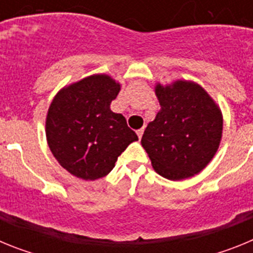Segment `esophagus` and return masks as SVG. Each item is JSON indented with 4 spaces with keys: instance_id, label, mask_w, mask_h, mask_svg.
<instances>
[{
    "instance_id": "34e87169",
    "label": "esophagus",
    "mask_w": 253,
    "mask_h": 253,
    "mask_svg": "<svg viewBox=\"0 0 253 253\" xmlns=\"http://www.w3.org/2000/svg\"><path fill=\"white\" fill-rule=\"evenodd\" d=\"M143 133H144V128H142V129H138L137 130V135H138V138H142V135H143Z\"/></svg>"
}]
</instances>
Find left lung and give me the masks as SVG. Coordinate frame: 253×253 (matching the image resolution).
I'll return each mask as SVG.
<instances>
[{
    "label": "left lung",
    "mask_w": 253,
    "mask_h": 253,
    "mask_svg": "<svg viewBox=\"0 0 253 253\" xmlns=\"http://www.w3.org/2000/svg\"><path fill=\"white\" fill-rule=\"evenodd\" d=\"M161 105L147 125L142 147L158 175L172 181L193 177L205 169L219 148L223 115L213 97L199 84L176 80L156 84Z\"/></svg>",
    "instance_id": "8db88e82"
}]
</instances>
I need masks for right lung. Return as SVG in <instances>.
Returning a JSON list of instances; mask_svg holds the SVG:
<instances>
[{"label":"right lung","mask_w":253,"mask_h":253,"mask_svg":"<svg viewBox=\"0 0 253 253\" xmlns=\"http://www.w3.org/2000/svg\"><path fill=\"white\" fill-rule=\"evenodd\" d=\"M122 90L111 76L99 73L67 84L54 96L45 120L46 142L60 166L82 180H97L138 140L122 114L110 105Z\"/></svg>","instance_id":"obj_1"}]
</instances>
